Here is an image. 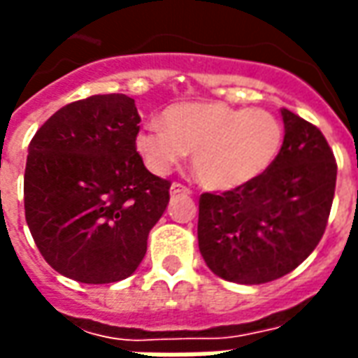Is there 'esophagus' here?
<instances>
[{"instance_id": "34e87169", "label": "esophagus", "mask_w": 358, "mask_h": 358, "mask_svg": "<svg viewBox=\"0 0 358 358\" xmlns=\"http://www.w3.org/2000/svg\"><path fill=\"white\" fill-rule=\"evenodd\" d=\"M189 189H187L186 186H182V184H172L171 186V195L174 197V195H189Z\"/></svg>"}]
</instances>
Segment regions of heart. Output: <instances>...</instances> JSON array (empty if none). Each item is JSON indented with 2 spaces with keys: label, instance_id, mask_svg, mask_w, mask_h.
Listing matches in <instances>:
<instances>
[{
  "label": "heart",
  "instance_id": "heart-1",
  "mask_svg": "<svg viewBox=\"0 0 358 358\" xmlns=\"http://www.w3.org/2000/svg\"><path fill=\"white\" fill-rule=\"evenodd\" d=\"M163 122L150 121L134 136L148 171L166 176L193 152V172L213 192H233L262 178L285 145L280 119L262 108L182 102L166 108Z\"/></svg>",
  "mask_w": 358,
  "mask_h": 358
}]
</instances>
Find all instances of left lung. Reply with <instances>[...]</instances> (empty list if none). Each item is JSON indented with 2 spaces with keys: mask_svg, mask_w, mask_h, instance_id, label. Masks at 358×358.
<instances>
[{
  "mask_svg": "<svg viewBox=\"0 0 358 358\" xmlns=\"http://www.w3.org/2000/svg\"><path fill=\"white\" fill-rule=\"evenodd\" d=\"M285 145L269 171L233 192L203 193L197 239L208 269L239 285H264L300 266L327 229L334 153L322 132L287 108Z\"/></svg>",
  "mask_w": 358,
  "mask_h": 358,
  "instance_id": "8db88e82",
  "label": "left lung"
}]
</instances>
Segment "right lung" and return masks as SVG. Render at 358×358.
Masks as SVG:
<instances>
[{
	"label": "right lung",
	"instance_id": "obj_1",
	"mask_svg": "<svg viewBox=\"0 0 358 358\" xmlns=\"http://www.w3.org/2000/svg\"><path fill=\"white\" fill-rule=\"evenodd\" d=\"M138 123L131 96L94 94L60 108L31 138L26 222L45 262L68 279L117 282L144 260L171 184L144 166Z\"/></svg>",
	"mask_w": 358,
	"mask_h": 358
}]
</instances>
